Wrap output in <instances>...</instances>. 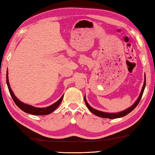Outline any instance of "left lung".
<instances>
[{"label": "left lung", "instance_id": "obj_1", "mask_svg": "<svg viewBox=\"0 0 155 155\" xmlns=\"http://www.w3.org/2000/svg\"><path fill=\"white\" fill-rule=\"evenodd\" d=\"M145 79H146V76H145ZM146 87V80L144 81V84L143 85V88L142 90H141V94L140 96H139L138 99L137 100V101L135 102L134 103V104H133L132 106L129 108L126 109L125 111H123L122 112H119V113H116V114H109V113H105V112H103V111H98V110H96L95 109L92 108V107H90V104L87 103V101H86V98L85 97H84V100H85V103L86 104V106L87 107V108L89 109V110L92 113V114H95L97 116H99L101 117H103V118H109V119H115V118H118V117H121L123 116H125V115H127V114H129L131 111H133V109H134L137 106V104L140 103V101H141V97H142L143 95V91H144V89H145Z\"/></svg>", "mask_w": 155, "mask_h": 155}]
</instances>
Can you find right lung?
Instances as JSON below:
<instances>
[{
    "label": "right lung",
    "mask_w": 155,
    "mask_h": 155,
    "mask_svg": "<svg viewBox=\"0 0 155 155\" xmlns=\"http://www.w3.org/2000/svg\"><path fill=\"white\" fill-rule=\"evenodd\" d=\"M6 79H7V86H8L9 93L11 94V96L13 99V101H14L15 104H16V105L19 107L21 110H22L23 111L27 113V114H30L35 115H48L49 114H51V113L54 111V110L57 108V107H58L60 104V103H61L63 97H64V96H62L61 98H60L58 101H57L55 103H54L53 104H52V105L49 107H45V108H38V107H34L33 106L28 105V104L22 103V102L20 101L19 100H18L16 97L14 96V94L13 93L12 89L10 88V86H9V83L8 80V72H7Z\"/></svg>",
    "instance_id": "obj_1"
}]
</instances>
